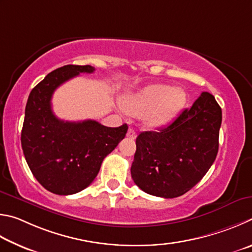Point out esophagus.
<instances>
[{
    "label": "esophagus",
    "mask_w": 252,
    "mask_h": 252,
    "mask_svg": "<svg viewBox=\"0 0 252 252\" xmlns=\"http://www.w3.org/2000/svg\"><path fill=\"white\" fill-rule=\"evenodd\" d=\"M127 137L128 138H131V139H134L135 137H136V133H135V130L133 129V128H128V131H127Z\"/></svg>",
    "instance_id": "esophagus-1"
}]
</instances>
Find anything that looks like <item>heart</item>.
<instances>
[{"instance_id":"obj_1","label":"heart","mask_w":252,"mask_h":252,"mask_svg":"<svg viewBox=\"0 0 252 252\" xmlns=\"http://www.w3.org/2000/svg\"><path fill=\"white\" fill-rule=\"evenodd\" d=\"M185 93L180 88L167 85H152L125 103L126 112L140 116L148 113L146 123L151 127L169 123L185 104Z\"/></svg>"}]
</instances>
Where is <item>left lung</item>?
<instances>
[{"mask_svg": "<svg viewBox=\"0 0 252 252\" xmlns=\"http://www.w3.org/2000/svg\"><path fill=\"white\" fill-rule=\"evenodd\" d=\"M221 108L208 92L157 131L136 138L130 173L149 195L175 198L197 185L214 164L219 147Z\"/></svg>", "mask_w": 252, "mask_h": 252, "instance_id": "1", "label": "left lung"}]
</instances>
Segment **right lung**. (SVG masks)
Here are the masks:
<instances>
[{
	"label": "right lung",
	"instance_id": "obj_1",
	"mask_svg": "<svg viewBox=\"0 0 252 252\" xmlns=\"http://www.w3.org/2000/svg\"><path fill=\"white\" fill-rule=\"evenodd\" d=\"M91 65H65L47 74L30 93L21 143L26 162L37 182L56 195H73L90 186L104 158L124 139L127 124L106 127L98 122H64L52 110L57 87Z\"/></svg>",
	"mask_w": 252,
	"mask_h": 252
}]
</instances>
